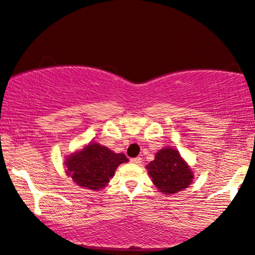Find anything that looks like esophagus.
<instances>
[{"label": "esophagus", "instance_id": "obj_1", "mask_svg": "<svg viewBox=\"0 0 255 255\" xmlns=\"http://www.w3.org/2000/svg\"><path fill=\"white\" fill-rule=\"evenodd\" d=\"M141 157L140 156H137V157H131L130 159V162H133V163H135V165H138V163L141 162Z\"/></svg>", "mask_w": 255, "mask_h": 255}]
</instances>
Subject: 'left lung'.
Here are the masks:
<instances>
[{"instance_id":"1","label":"left lung","mask_w":255,"mask_h":255,"mask_svg":"<svg viewBox=\"0 0 255 255\" xmlns=\"http://www.w3.org/2000/svg\"><path fill=\"white\" fill-rule=\"evenodd\" d=\"M151 181L165 194H174L191 185V168L181 159L179 151L167 147L156 153L147 166Z\"/></svg>"}]
</instances>
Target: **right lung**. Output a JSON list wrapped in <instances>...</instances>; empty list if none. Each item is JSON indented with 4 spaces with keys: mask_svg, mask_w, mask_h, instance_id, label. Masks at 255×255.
<instances>
[{
    "mask_svg": "<svg viewBox=\"0 0 255 255\" xmlns=\"http://www.w3.org/2000/svg\"><path fill=\"white\" fill-rule=\"evenodd\" d=\"M127 161L125 154L114 153L99 143H89L81 151L67 157V174L79 186L98 191L107 185L118 166Z\"/></svg>",
    "mask_w": 255,
    "mask_h": 255,
    "instance_id": "add662e5",
    "label": "right lung"
}]
</instances>
